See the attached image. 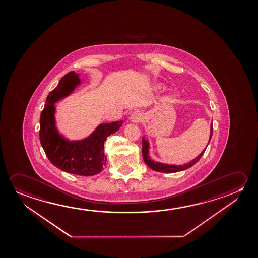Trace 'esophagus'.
<instances>
[{"instance_id":"obj_1","label":"esophagus","mask_w":258,"mask_h":258,"mask_svg":"<svg viewBox=\"0 0 258 258\" xmlns=\"http://www.w3.org/2000/svg\"><path fill=\"white\" fill-rule=\"evenodd\" d=\"M143 113L139 111L132 112V113H131V117H130V119H131V122L133 123L141 122V121L143 120Z\"/></svg>"}]
</instances>
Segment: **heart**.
I'll use <instances>...</instances> for the list:
<instances>
[{"label":"heart","mask_w":258,"mask_h":258,"mask_svg":"<svg viewBox=\"0 0 258 258\" xmlns=\"http://www.w3.org/2000/svg\"><path fill=\"white\" fill-rule=\"evenodd\" d=\"M162 88V86L161 85H158V86H156V89H161Z\"/></svg>","instance_id":"b5f03b06"}]
</instances>
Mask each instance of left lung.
<instances>
[{
    "instance_id": "1",
    "label": "left lung",
    "mask_w": 258,
    "mask_h": 258,
    "mask_svg": "<svg viewBox=\"0 0 258 258\" xmlns=\"http://www.w3.org/2000/svg\"><path fill=\"white\" fill-rule=\"evenodd\" d=\"M212 135H213V123L211 124V132L210 137H209V141L208 144L210 142L211 139H212ZM208 146V145H207ZM206 146V147H207ZM149 142L148 140L143 138L142 139V155H143L144 162L146 163L147 166L150 167L152 170L155 171H159V172H165V173H171V172H178V171H184L188 168L193 166L195 163H198L199 159L202 157L204 155L205 151H206V147L204 150L201 152V154L196 157L194 160H192L189 163H186V164H182V165H175V164H166V163H158L155 162L154 160H152L149 155Z\"/></svg>"
}]
</instances>
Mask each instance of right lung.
Returning a JSON list of instances; mask_svg holds the SVG:
<instances>
[{"instance_id": "1", "label": "right lung", "mask_w": 258, "mask_h": 258, "mask_svg": "<svg viewBox=\"0 0 258 258\" xmlns=\"http://www.w3.org/2000/svg\"><path fill=\"white\" fill-rule=\"evenodd\" d=\"M80 76L75 72L64 75L58 86L49 93L40 117V142L49 161L61 171L72 174L93 176L103 170L106 163L104 142L122 126V120L102 123L81 140H70L56 127L54 103L71 95L78 87Z\"/></svg>"}]
</instances>
